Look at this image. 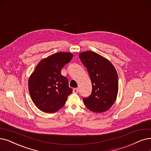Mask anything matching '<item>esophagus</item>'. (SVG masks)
Masks as SVG:
<instances>
[{"instance_id":"obj_1","label":"esophagus","mask_w":151,"mask_h":151,"mask_svg":"<svg viewBox=\"0 0 151 151\" xmlns=\"http://www.w3.org/2000/svg\"><path fill=\"white\" fill-rule=\"evenodd\" d=\"M78 91H79V89H78L77 88H75L73 89V93H77L78 92Z\"/></svg>"}]
</instances>
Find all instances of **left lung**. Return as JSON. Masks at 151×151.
I'll return each instance as SVG.
<instances>
[{"mask_svg":"<svg viewBox=\"0 0 151 151\" xmlns=\"http://www.w3.org/2000/svg\"><path fill=\"white\" fill-rule=\"evenodd\" d=\"M79 56L87 69L92 84L91 95L83 99L84 105L93 112H105L110 109L116 100L118 92L117 72L109 60L95 52H82Z\"/></svg>","mask_w":151,"mask_h":151,"instance_id":"8db88e82","label":"left lung"}]
</instances>
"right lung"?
Returning a JSON list of instances; mask_svg holds the SVG:
<instances>
[{"instance_id":"add662e5","label":"right lung","mask_w":151,"mask_h":151,"mask_svg":"<svg viewBox=\"0 0 151 151\" xmlns=\"http://www.w3.org/2000/svg\"><path fill=\"white\" fill-rule=\"evenodd\" d=\"M73 55L59 52L42 59L29 77L28 90L32 100L41 111L52 113L65 105L72 92L67 78L61 70Z\"/></svg>"}]
</instances>
